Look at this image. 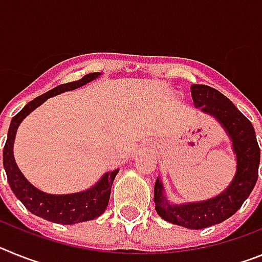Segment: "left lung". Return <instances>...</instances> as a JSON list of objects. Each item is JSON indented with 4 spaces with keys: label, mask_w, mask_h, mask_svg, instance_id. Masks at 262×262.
Segmentation results:
<instances>
[{
    "label": "left lung",
    "mask_w": 262,
    "mask_h": 262,
    "mask_svg": "<svg viewBox=\"0 0 262 262\" xmlns=\"http://www.w3.org/2000/svg\"><path fill=\"white\" fill-rule=\"evenodd\" d=\"M190 90L195 107L214 117L230 136L236 155V173L228 187L219 195L181 205L168 202L163 182L157 177L154 201L157 214L164 221L191 230H201L232 216L248 198L257 182L260 147L248 118H245L226 96L207 85H191Z\"/></svg>",
    "instance_id": "obj_1"
}]
</instances>
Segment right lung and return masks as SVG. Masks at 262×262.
<instances>
[{
    "label": "right lung",
    "instance_id": "add662e5",
    "mask_svg": "<svg viewBox=\"0 0 262 262\" xmlns=\"http://www.w3.org/2000/svg\"><path fill=\"white\" fill-rule=\"evenodd\" d=\"M98 76H101L99 72L89 73L80 80L53 88L47 93L32 99L31 102L27 103L11 119L8 139H6L4 147V168L6 176H8L9 185H10L11 190L15 194V196L25 205V207L29 211L35 214L36 216L43 217L46 221L59 224H76L80 223V222L92 221V219L98 217L99 215H102L107 207L111 186H113L114 178L119 172V169L105 173L102 177L99 178V181L88 190L72 194H60V195L45 193V191L36 189L32 184H30L15 164L13 147L18 126L31 111L35 110L38 106H40L48 98L64 93V92L84 86L90 81L96 80Z\"/></svg>",
    "mask_w": 262,
    "mask_h": 262
}]
</instances>
